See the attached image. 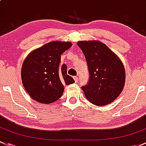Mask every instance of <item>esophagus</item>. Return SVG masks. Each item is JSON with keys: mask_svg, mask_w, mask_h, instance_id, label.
I'll return each mask as SVG.
<instances>
[{"mask_svg": "<svg viewBox=\"0 0 146 146\" xmlns=\"http://www.w3.org/2000/svg\"><path fill=\"white\" fill-rule=\"evenodd\" d=\"M74 81H75V82H76V83H77L78 81H79V79H78L77 76H74Z\"/></svg>", "mask_w": 146, "mask_h": 146, "instance_id": "34e87169", "label": "esophagus"}]
</instances>
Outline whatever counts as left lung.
Masks as SVG:
<instances>
[{"label": "left lung", "instance_id": "obj_1", "mask_svg": "<svg viewBox=\"0 0 146 146\" xmlns=\"http://www.w3.org/2000/svg\"><path fill=\"white\" fill-rule=\"evenodd\" d=\"M89 72V79L82 86L86 98L93 104H110L119 96L125 83L122 62L108 46L98 40L79 41Z\"/></svg>", "mask_w": 146, "mask_h": 146}]
</instances>
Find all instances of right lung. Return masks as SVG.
I'll return each mask as SVG.
<instances>
[{"mask_svg": "<svg viewBox=\"0 0 146 146\" xmlns=\"http://www.w3.org/2000/svg\"><path fill=\"white\" fill-rule=\"evenodd\" d=\"M72 46L70 42L52 41L30 52L22 67V84L27 94L38 103L49 104L58 100L63 84L74 83L67 74V66L60 67L61 55Z\"/></svg>", "mask_w": 146, "mask_h": 146, "instance_id": "add662e5", "label": "right lung"}]
</instances>
